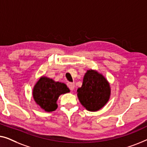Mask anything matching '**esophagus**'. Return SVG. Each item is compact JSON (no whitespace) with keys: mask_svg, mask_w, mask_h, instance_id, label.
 I'll return each instance as SVG.
<instances>
[{"mask_svg":"<svg viewBox=\"0 0 147 147\" xmlns=\"http://www.w3.org/2000/svg\"><path fill=\"white\" fill-rule=\"evenodd\" d=\"M67 86L69 88V89L71 90H73L74 88V83H73V82H69V83L67 84Z\"/></svg>","mask_w":147,"mask_h":147,"instance_id":"esophagus-1","label":"esophagus"}]
</instances>
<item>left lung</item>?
<instances>
[{
    "instance_id": "obj_1",
    "label": "left lung",
    "mask_w": 147,
    "mask_h": 147,
    "mask_svg": "<svg viewBox=\"0 0 147 147\" xmlns=\"http://www.w3.org/2000/svg\"><path fill=\"white\" fill-rule=\"evenodd\" d=\"M111 88L108 81L96 71H87L82 85L77 90V96L82 106L89 111H96L108 102Z\"/></svg>"
}]
</instances>
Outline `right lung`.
<instances>
[{
  "mask_svg": "<svg viewBox=\"0 0 147 147\" xmlns=\"http://www.w3.org/2000/svg\"><path fill=\"white\" fill-rule=\"evenodd\" d=\"M69 92L65 84L42 76L35 84L32 95L40 108L47 112H52L57 109V101L60 95Z\"/></svg>",
  "mask_w": 147,
  "mask_h": 147,
  "instance_id": "add662e5",
  "label": "right lung"
}]
</instances>
